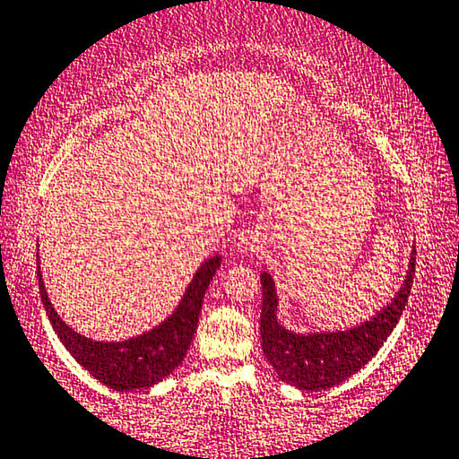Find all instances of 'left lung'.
<instances>
[{
	"label": "left lung",
	"mask_w": 459,
	"mask_h": 459,
	"mask_svg": "<svg viewBox=\"0 0 459 459\" xmlns=\"http://www.w3.org/2000/svg\"><path fill=\"white\" fill-rule=\"evenodd\" d=\"M416 270V247L410 260V270L395 299L386 303L383 312L351 331L293 334L276 320L274 282L268 273L262 274V316L260 334L264 356L273 364L281 380L301 391H325L343 383L383 347L386 337L403 314L411 291Z\"/></svg>",
	"instance_id": "obj_1"
}]
</instances>
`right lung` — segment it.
<instances>
[{"label": "right lung", "mask_w": 459, "mask_h": 459, "mask_svg": "<svg viewBox=\"0 0 459 459\" xmlns=\"http://www.w3.org/2000/svg\"><path fill=\"white\" fill-rule=\"evenodd\" d=\"M218 268H221V257L218 255L204 262L197 274L193 276L185 297L180 299L177 312L153 331L122 341V343H100V341H91L68 328L66 322H62L56 309L51 307L39 270L37 276L43 307L64 347L100 383L116 391H131L160 383L185 359L186 350L195 337L205 289H208Z\"/></svg>", "instance_id": "obj_1"}]
</instances>
